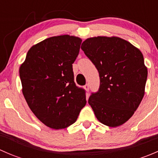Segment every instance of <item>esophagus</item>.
<instances>
[{
  "label": "esophagus",
  "instance_id": "esophagus-1",
  "mask_svg": "<svg viewBox=\"0 0 158 158\" xmlns=\"http://www.w3.org/2000/svg\"><path fill=\"white\" fill-rule=\"evenodd\" d=\"M84 88H85V89L87 91V92H89V84H86V85L84 86Z\"/></svg>",
  "mask_w": 158,
  "mask_h": 158
}]
</instances>
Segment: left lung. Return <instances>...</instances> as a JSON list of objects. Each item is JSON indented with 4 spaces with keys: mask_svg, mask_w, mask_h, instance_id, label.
<instances>
[{
    "mask_svg": "<svg viewBox=\"0 0 158 158\" xmlns=\"http://www.w3.org/2000/svg\"><path fill=\"white\" fill-rule=\"evenodd\" d=\"M81 49L99 73V89L89 98L97 119L112 128L123 125L144 95L148 69L142 53L116 36L89 38Z\"/></svg>",
    "mask_w": 158,
    "mask_h": 158,
    "instance_id": "obj_1",
    "label": "left lung"
}]
</instances>
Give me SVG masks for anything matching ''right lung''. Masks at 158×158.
Instances as JSON below:
<instances>
[{
    "label": "right lung",
    "instance_id": "add662e5",
    "mask_svg": "<svg viewBox=\"0 0 158 158\" xmlns=\"http://www.w3.org/2000/svg\"><path fill=\"white\" fill-rule=\"evenodd\" d=\"M82 40L52 36L33 46L20 67L22 92L36 117L53 129L67 128L86 104L85 89L74 82L73 63Z\"/></svg>",
    "mask_w": 158,
    "mask_h": 158
}]
</instances>
